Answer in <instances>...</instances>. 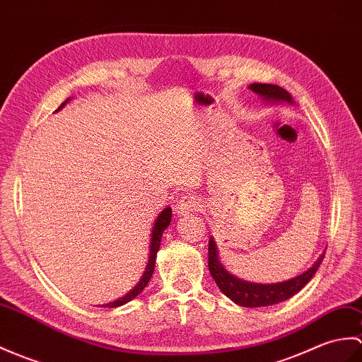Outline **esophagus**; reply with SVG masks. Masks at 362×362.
I'll list each match as a JSON object with an SVG mask.
<instances>
[{
	"instance_id": "esophagus-1",
	"label": "esophagus",
	"mask_w": 362,
	"mask_h": 362,
	"mask_svg": "<svg viewBox=\"0 0 362 362\" xmlns=\"http://www.w3.org/2000/svg\"><path fill=\"white\" fill-rule=\"evenodd\" d=\"M202 206H204V205H202V200L199 197H196L194 194H185L177 202V205H175V209H177L179 214L187 216V214H189L192 211H199Z\"/></svg>"
}]
</instances>
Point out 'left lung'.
<instances>
[{
	"label": "left lung",
	"mask_w": 362,
	"mask_h": 362,
	"mask_svg": "<svg viewBox=\"0 0 362 362\" xmlns=\"http://www.w3.org/2000/svg\"><path fill=\"white\" fill-rule=\"evenodd\" d=\"M250 89L255 90L257 95L264 97L268 102H287L293 103V98L284 88L276 85H267V83H253L250 85ZM322 253L319 259L313 264L312 268H308L305 273H302L290 281L279 282V284H253L247 281H240L238 277L231 276L225 268L221 265L219 259H217V250L213 239H209L208 245V268L211 273L213 279L219 285V288L225 296H228L231 300L242 307H267L273 304H279L282 300H287L288 298L295 296L298 291H300L305 285L312 281V277L317 272L319 265H321Z\"/></svg>",
	"instance_id": "1"
}]
</instances>
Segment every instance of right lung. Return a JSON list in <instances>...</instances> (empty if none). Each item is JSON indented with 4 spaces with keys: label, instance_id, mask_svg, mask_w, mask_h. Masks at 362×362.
I'll return each mask as SVG.
<instances>
[{
    "label": "right lung",
    "instance_id": "obj_1",
    "mask_svg": "<svg viewBox=\"0 0 362 362\" xmlns=\"http://www.w3.org/2000/svg\"><path fill=\"white\" fill-rule=\"evenodd\" d=\"M67 103V100L64 103H62V106L58 107V111H60V109L64 106ZM173 211H171V208H165L163 211L160 213V216L157 217V221H156V223H154V228H153V236H151V247H149V260H148V265H146V270H145V273H143V276H141V279H140V282L136 285V287H134L129 293H126V295L123 296V298H120V299H117V300H114V302H109V304H105L103 307H109V308H115V307H120V305H123V304H126V302H129V300H132L136 296H139L140 293H141V290L146 287L148 285V282H149V279H151V276H153V273H154V267H156V257H157V251H158V248H160V240H162V234H163V231L168 228V225H170V222H171V214Z\"/></svg>",
    "mask_w": 362,
    "mask_h": 362
}]
</instances>
